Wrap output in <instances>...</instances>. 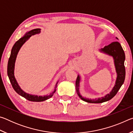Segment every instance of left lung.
<instances>
[{"label": "left lung", "instance_id": "1", "mask_svg": "<svg viewBox=\"0 0 133 133\" xmlns=\"http://www.w3.org/2000/svg\"><path fill=\"white\" fill-rule=\"evenodd\" d=\"M99 51L101 53L111 56L113 58L114 66H115L116 71L117 73L116 83L113 88L111 90V91L104 97H102L94 99L83 97L80 94L79 91L81 77L79 75H78L76 82V92H77L78 96L82 100L87 103H102L111 100L117 93L118 91L120 89L121 85H123L125 80V70L124 67V61L125 57L124 51L121 44L117 42H112L111 44L108 45V46H105L104 48L100 49Z\"/></svg>", "mask_w": 133, "mask_h": 133}]
</instances>
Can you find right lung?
I'll return each mask as SVG.
<instances>
[{
	"label": "right lung",
	"instance_id": "1",
	"mask_svg": "<svg viewBox=\"0 0 133 133\" xmlns=\"http://www.w3.org/2000/svg\"><path fill=\"white\" fill-rule=\"evenodd\" d=\"M40 30H41L40 29H35L31 30L29 31L24 34L23 37H21V39L18 40L15 43V44L13 45L12 50H11V54L8 64V75L13 89L15 90V91L16 92L17 94H19L20 96L23 97L24 98H25L28 100L31 101V102H43V101L48 100V99L51 97L56 90V88L57 86V83L58 82V81L56 83L55 87V89L54 90V91L52 93L49 94V95H46L43 96L32 95V94H30L26 93V92H24L23 90L21 88V87L19 86V84H18L15 78L14 70L16 59L18 52H19L20 49H21V47L23 46V44L31 36L40 33Z\"/></svg>",
	"mask_w": 133,
	"mask_h": 133
}]
</instances>
